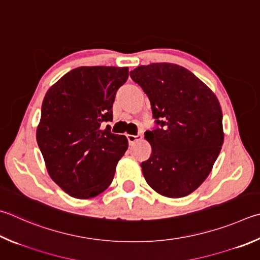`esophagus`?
Instances as JSON below:
<instances>
[{"label": "esophagus", "instance_id": "obj_1", "mask_svg": "<svg viewBox=\"0 0 260 260\" xmlns=\"http://www.w3.org/2000/svg\"><path fill=\"white\" fill-rule=\"evenodd\" d=\"M142 138H143V136L140 135V134L139 135H131V134L127 135V140H128L129 144H134L135 142H138V141L142 140Z\"/></svg>", "mask_w": 260, "mask_h": 260}]
</instances>
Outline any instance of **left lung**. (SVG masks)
<instances>
[{
  "label": "left lung",
  "instance_id": "left-lung-1",
  "mask_svg": "<svg viewBox=\"0 0 260 260\" xmlns=\"http://www.w3.org/2000/svg\"><path fill=\"white\" fill-rule=\"evenodd\" d=\"M131 77L149 98L159 125L144 133L152 150L141 164L145 181L164 197L188 196L208 177L224 143L218 99L194 74L175 63L140 66Z\"/></svg>",
  "mask_w": 260,
  "mask_h": 260
}]
</instances>
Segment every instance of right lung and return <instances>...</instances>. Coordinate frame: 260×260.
<instances>
[{
	"instance_id": "1",
	"label": "right lung",
	"mask_w": 260,
	"mask_h": 260,
	"mask_svg": "<svg viewBox=\"0 0 260 260\" xmlns=\"http://www.w3.org/2000/svg\"><path fill=\"white\" fill-rule=\"evenodd\" d=\"M127 78V67H78L45 94L37 144L50 177L70 197H96L114 179L128 142L101 124L112 120L116 92Z\"/></svg>"
}]
</instances>
